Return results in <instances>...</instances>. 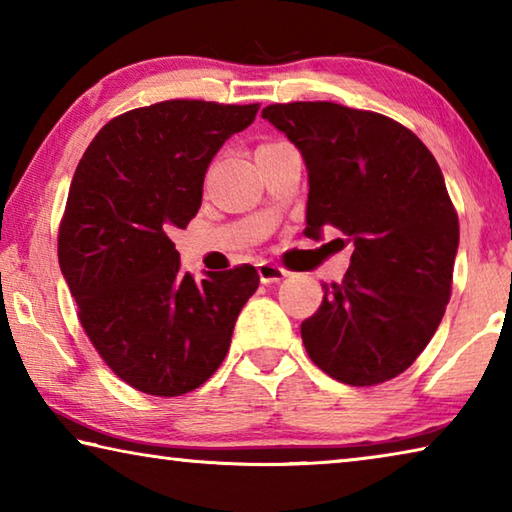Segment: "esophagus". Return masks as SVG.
I'll return each instance as SVG.
<instances>
[{
	"instance_id": "esophagus-1",
	"label": "esophagus",
	"mask_w": 512,
	"mask_h": 512,
	"mask_svg": "<svg viewBox=\"0 0 512 512\" xmlns=\"http://www.w3.org/2000/svg\"><path fill=\"white\" fill-rule=\"evenodd\" d=\"M257 273H259V280L262 282H280L284 277L289 275V271H284L282 266L271 264V262H262L257 266Z\"/></svg>"
}]
</instances>
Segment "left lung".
Wrapping results in <instances>:
<instances>
[{"label": "left lung", "instance_id": "obj_1", "mask_svg": "<svg viewBox=\"0 0 512 512\" xmlns=\"http://www.w3.org/2000/svg\"><path fill=\"white\" fill-rule=\"evenodd\" d=\"M262 117L307 167L305 235L354 244L343 282L323 284L300 325L316 366L350 386L400 375L436 334L452 293L458 216L436 158L409 128L329 101L275 103Z\"/></svg>", "mask_w": 512, "mask_h": 512}]
</instances>
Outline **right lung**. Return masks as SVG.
Listing matches in <instances>:
<instances>
[{
	"label": "right lung",
	"instance_id": "obj_1",
	"mask_svg": "<svg viewBox=\"0 0 512 512\" xmlns=\"http://www.w3.org/2000/svg\"><path fill=\"white\" fill-rule=\"evenodd\" d=\"M257 110L176 99L124 112L76 167L58 232L60 273L101 359L137 391L176 397L205 384L259 287L248 264L196 282L171 241L201 207L216 151Z\"/></svg>",
	"mask_w": 512,
	"mask_h": 512
}]
</instances>
